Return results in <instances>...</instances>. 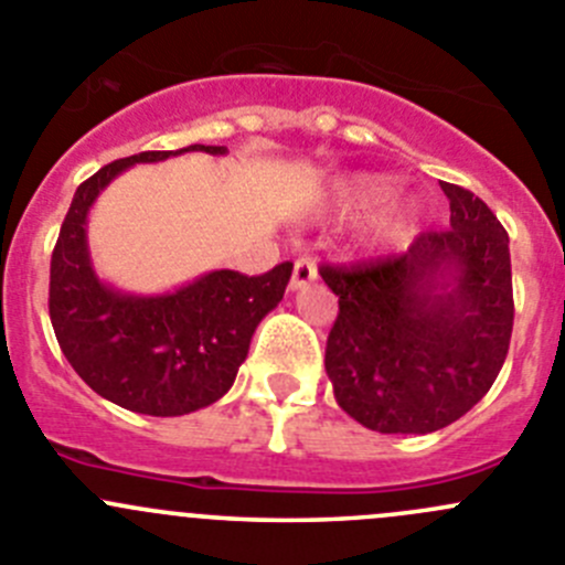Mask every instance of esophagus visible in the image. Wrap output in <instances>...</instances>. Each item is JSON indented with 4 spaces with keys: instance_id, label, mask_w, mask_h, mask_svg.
<instances>
[{
    "instance_id": "esophagus-1",
    "label": "esophagus",
    "mask_w": 565,
    "mask_h": 565,
    "mask_svg": "<svg viewBox=\"0 0 565 565\" xmlns=\"http://www.w3.org/2000/svg\"><path fill=\"white\" fill-rule=\"evenodd\" d=\"M315 278H317L315 259H309V256H300V259H295V270H292V281H289V287L300 289V287H306V284L315 281Z\"/></svg>"
}]
</instances>
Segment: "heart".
Returning <instances> with one entry per match:
<instances>
[{"label":"heart","instance_id":"b5f03b06","mask_svg":"<svg viewBox=\"0 0 565 565\" xmlns=\"http://www.w3.org/2000/svg\"><path fill=\"white\" fill-rule=\"evenodd\" d=\"M394 182L388 177H377V173H359V177H348L342 182L333 184V204L344 212H370L381 206L383 201L392 199ZM416 215V206L408 201H397V204L386 206L381 215L372 221V237L375 239H392L399 237L405 228L411 226Z\"/></svg>","mask_w":565,"mask_h":565}]
</instances>
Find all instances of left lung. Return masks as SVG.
<instances>
[{
	"instance_id": "8db88e82",
	"label": "left lung",
	"mask_w": 565,
	"mask_h": 565,
	"mask_svg": "<svg viewBox=\"0 0 565 565\" xmlns=\"http://www.w3.org/2000/svg\"><path fill=\"white\" fill-rule=\"evenodd\" d=\"M450 228L405 254L322 265L339 295L326 372L344 414L377 434H434L483 399L513 331L508 232L475 193L441 182Z\"/></svg>"
}]
</instances>
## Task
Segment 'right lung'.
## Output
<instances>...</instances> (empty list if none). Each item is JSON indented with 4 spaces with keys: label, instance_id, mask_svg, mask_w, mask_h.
Wrapping results in <instances>:
<instances>
[{
    "label": "right lung",
    "instance_id": "right-lung-1",
    "mask_svg": "<svg viewBox=\"0 0 565 565\" xmlns=\"http://www.w3.org/2000/svg\"><path fill=\"white\" fill-rule=\"evenodd\" d=\"M182 151L226 154L223 146L140 151L76 188L49 270V317L76 375L109 403L135 414L182 416L221 399L245 361L256 326L284 298L292 262L262 276L215 270L168 295H126L98 281L85 221L104 188L137 162Z\"/></svg>",
    "mask_w": 565,
    "mask_h": 565
}]
</instances>
